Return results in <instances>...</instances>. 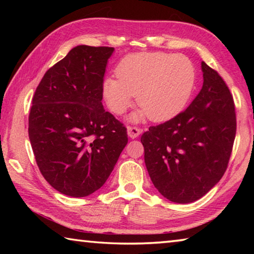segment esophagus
<instances>
[{"label": "esophagus", "instance_id": "obj_1", "mask_svg": "<svg viewBox=\"0 0 254 254\" xmlns=\"http://www.w3.org/2000/svg\"><path fill=\"white\" fill-rule=\"evenodd\" d=\"M141 133H142V130L139 127H127V135L131 137V139H135V137L139 136Z\"/></svg>", "mask_w": 254, "mask_h": 254}]
</instances>
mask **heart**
<instances>
[{
    "instance_id": "b5f03b06",
    "label": "heart",
    "mask_w": 254,
    "mask_h": 254,
    "mask_svg": "<svg viewBox=\"0 0 254 254\" xmlns=\"http://www.w3.org/2000/svg\"><path fill=\"white\" fill-rule=\"evenodd\" d=\"M117 74L103 81V98L114 114L121 115L136 95L140 109L130 117L132 122L147 118L165 122L177 117L190 100L196 84L194 64L183 55L133 54L119 64Z\"/></svg>"
}]
</instances>
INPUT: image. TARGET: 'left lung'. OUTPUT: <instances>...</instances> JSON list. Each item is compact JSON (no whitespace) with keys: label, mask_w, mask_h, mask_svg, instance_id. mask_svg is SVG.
<instances>
[{"label":"left lung","mask_w":254,"mask_h":254,"mask_svg":"<svg viewBox=\"0 0 254 254\" xmlns=\"http://www.w3.org/2000/svg\"><path fill=\"white\" fill-rule=\"evenodd\" d=\"M203 87L177 117L141 136L154 187L167 199L187 204L220 182L235 139L233 97L217 71L201 63Z\"/></svg>","instance_id":"obj_1"}]
</instances>
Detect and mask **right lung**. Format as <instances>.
Listing matches in <instances>:
<instances>
[{
    "instance_id": "1",
    "label": "right lung",
    "mask_w": 254,
    "mask_h": 254,
    "mask_svg": "<svg viewBox=\"0 0 254 254\" xmlns=\"http://www.w3.org/2000/svg\"><path fill=\"white\" fill-rule=\"evenodd\" d=\"M112 47L80 45L47 70L32 98L29 139L56 190L85 197L109 178L127 143V128L103 107Z\"/></svg>"
}]
</instances>
